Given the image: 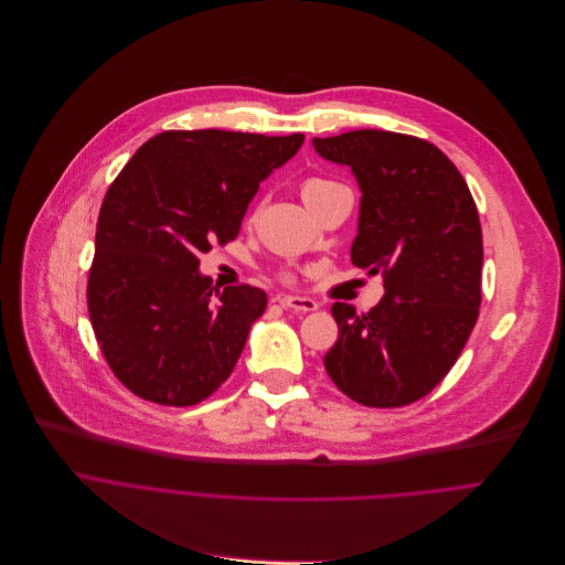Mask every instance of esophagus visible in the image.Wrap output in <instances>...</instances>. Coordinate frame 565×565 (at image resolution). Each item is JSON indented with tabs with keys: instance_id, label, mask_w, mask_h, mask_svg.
I'll use <instances>...</instances> for the list:
<instances>
[{
	"instance_id": "esophagus-1",
	"label": "esophagus",
	"mask_w": 565,
	"mask_h": 565,
	"mask_svg": "<svg viewBox=\"0 0 565 565\" xmlns=\"http://www.w3.org/2000/svg\"><path fill=\"white\" fill-rule=\"evenodd\" d=\"M278 302H280L285 309H294V311H300V313H307V311H316V309H318V302L311 300V298H305V296H280Z\"/></svg>"
}]
</instances>
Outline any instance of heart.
Returning a JSON list of instances; mask_svg holds the SVG:
<instances>
[{
	"mask_svg": "<svg viewBox=\"0 0 565 565\" xmlns=\"http://www.w3.org/2000/svg\"><path fill=\"white\" fill-rule=\"evenodd\" d=\"M338 186H343V184L335 182V180H329V178L311 175V178H307V180L300 184V195H302V200L307 202V206H311V204H316L318 200H322L327 193H331V191L338 189Z\"/></svg>",
	"mask_w": 565,
	"mask_h": 565,
	"instance_id": "1",
	"label": "heart"
}]
</instances>
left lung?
Returning <instances> with one entry per match:
<instances>
[{"label":"left lung","mask_w":565,"mask_h":565,"mask_svg":"<svg viewBox=\"0 0 565 565\" xmlns=\"http://www.w3.org/2000/svg\"><path fill=\"white\" fill-rule=\"evenodd\" d=\"M311 142L356 175L363 198L352 263L385 282L370 311L331 305L341 335L324 370L361 405H409L452 370L479 318L483 236L475 198L427 140L363 129Z\"/></svg>","instance_id":"left-lung-1"}]
</instances>
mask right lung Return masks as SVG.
Here are the masks:
<instances>
[{
    "label": "right lung",
    "mask_w": 565,
    "mask_h": 565,
    "mask_svg": "<svg viewBox=\"0 0 565 565\" xmlns=\"http://www.w3.org/2000/svg\"><path fill=\"white\" fill-rule=\"evenodd\" d=\"M305 136L164 131L110 182L97 215L86 302L97 345L136 396L186 407L234 372L267 294L215 291L198 256L238 238L260 182Z\"/></svg>",
    "instance_id": "right-lung-1"
}]
</instances>
